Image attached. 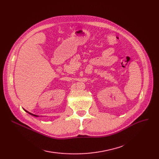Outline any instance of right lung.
Returning a JSON list of instances; mask_svg holds the SVG:
<instances>
[{
	"instance_id": "1",
	"label": "right lung",
	"mask_w": 159,
	"mask_h": 159,
	"mask_svg": "<svg viewBox=\"0 0 159 159\" xmlns=\"http://www.w3.org/2000/svg\"><path fill=\"white\" fill-rule=\"evenodd\" d=\"M25 111H26V110H25ZM27 113H30V115H33V116H38L37 115H33V114H32V113H30V112H28V111H26Z\"/></svg>"
}]
</instances>
